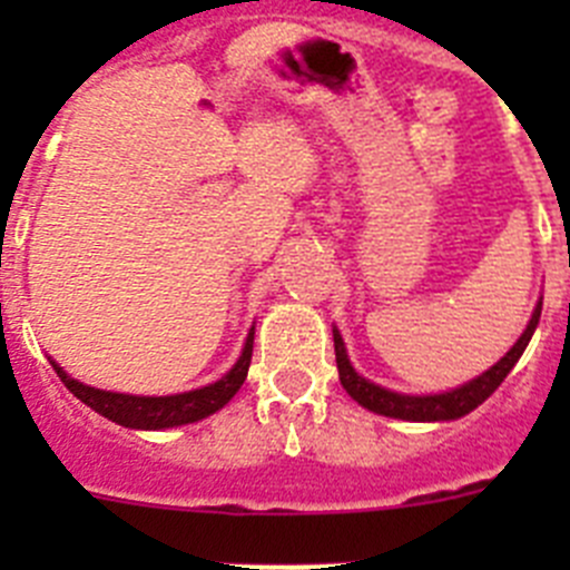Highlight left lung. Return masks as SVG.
Returning a JSON list of instances; mask_svg holds the SVG:
<instances>
[{
    "label": "left lung",
    "mask_w": 570,
    "mask_h": 570,
    "mask_svg": "<svg viewBox=\"0 0 570 570\" xmlns=\"http://www.w3.org/2000/svg\"><path fill=\"white\" fill-rule=\"evenodd\" d=\"M542 314V299L537 302L531 320H528L522 336L511 345L505 356H502L497 365H491L488 371H482L480 376L468 380L465 385L451 387V391H442V394H400V391H391V387H382L376 382L365 380V376L351 365L345 351V342L342 334L334 328V351H336V367H340V382L345 387L351 400L360 402L362 407L374 411L380 416H391V420H405V422H451L460 420V416L471 414L473 407H480L488 396L502 385L511 367L520 362L522 351L531 342L533 331L540 325Z\"/></svg>",
    "instance_id": "left-lung-1"
}]
</instances>
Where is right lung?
Listing matches in <instances>:
<instances>
[{"mask_svg":"<svg viewBox=\"0 0 570 570\" xmlns=\"http://www.w3.org/2000/svg\"><path fill=\"white\" fill-rule=\"evenodd\" d=\"M250 354H254V328L245 336L239 360L234 362V367H230L223 380L170 396H136L102 391V387H90L85 382L68 376L53 360H50V365H53V371H57L59 380L65 382L70 394L82 400L88 407H94L105 420L116 422V425L122 428H134V431H163V428H179L190 425V422H199L205 416L216 414L219 407L228 405L236 391L242 387V382H245V376H248Z\"/></svg>","mask_w":570,"mask_h":570,"instance_id":"obj_1","label":"right lung"}]
</instances>
